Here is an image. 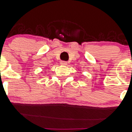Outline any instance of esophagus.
Returning <instances> with one entry per match:
<instances>
[{
  "label": "esophagus",
  "instance_id": "1",
  "mask_svg": "<svg viewBox=\"0 0 132 132\" xmlns=\"http://www.w3.org/2000/svg\"><path fill=\"white\" fill-rule=\"evenodd\" d=\"M60 64L62 65V66H66V65H67V62H66V61H60Z\"/></svg>",
  "mask_w": 132,
  "mask_h": 132
}]
</instances>
